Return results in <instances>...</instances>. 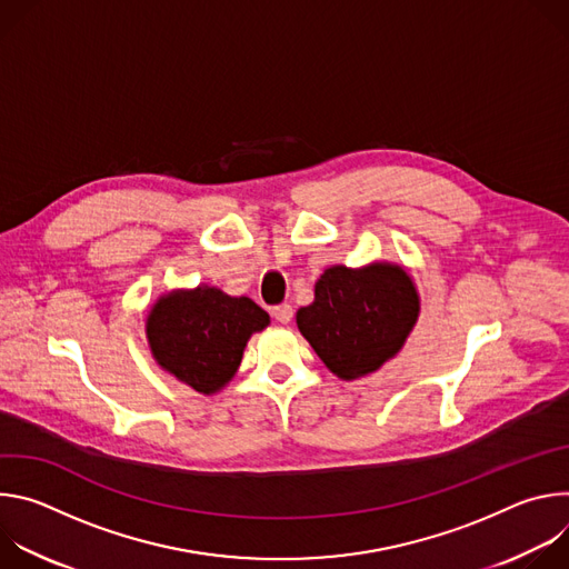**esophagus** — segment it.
Here are the masks:
<instances>
[{
    "label": "esophagus",
    "mask_w": 569,
    "mask_h": 569,
    "mask_svg": "<svg viewBox=\"0 0 569 569\" xmlns=\"http://www.w3.org/2000/svg\"><path fill=\"white\" fill-rule=\"evenodd\" d=\"M272 317H274L279 323H290V321H292V306H290V303L274 306V308H272Z\"/></svg>",
    "instance_id": "obj_1"
}]
</instances>
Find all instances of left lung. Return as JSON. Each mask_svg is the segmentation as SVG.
<instances>
[{
  "label": "left lung",
  "mask_w": 569,
  "mask_h": 569,
  "mask_svg": "<svg viewBox=\"0 0 569 569\" xmlns=\"http://www.w3.org/2000/svg\"><path fill=\"white\" fill-rule=\"evenodd\" d=\"M419 310L417 286L400 266H333L317 279L315 301L297 310V327L338 378L356 380L402 349Z\"/></svg>",
  "instance_id": "1"
}]
</instances>
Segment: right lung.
<instances>
[{
	"label": "right lung",
	"mask_w": 569,
	"mask_h": 569,
	"mask_svg": "<svg viewBox=\"0 0 569 569\" xmlns=\"http://www.w3.org/2000/svg\"><path fill=\"white\" fill-rule=\"evenodd\" d=\"M270 315L250 297H229L198 286L159 297L146 319L157 365L200 393H216L236 373L252 333Z\"/></svg>",
	"instance_id": "obj_1"
}]
</instances>
